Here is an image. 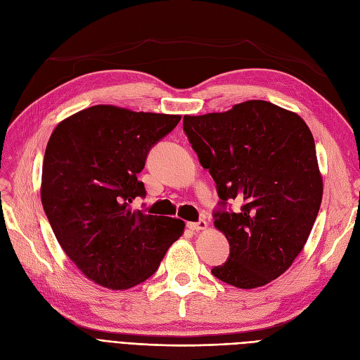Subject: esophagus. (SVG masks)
<instances>
[{
    "label": "esophagus",
    "instance_id": "1",
    "mask_svg": "<svg viewBox=\"0 0 360 360\" xmlns=\"http://www.w3.org/2000/svg\"><path fill=\"white\" fill-rule=\"evenodd\" d=\"M186 226L192 231H201V230H205V228H207V222L204 219H200L198 222H188Z\"/></svg>",
    "mask_w": 360,
    "mask_h": 360
}]
</instances>
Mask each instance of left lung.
<instances>
[{
  "label": "left lung",
  "instance_id": "1",
  "mask_svg": "<svg viewBox=\"0 0 360 360\" xmlns=\"http://www.w3.org/2000/svg\"><path fill=\"white\" fill-rule=\"evenodd\" d=\"M183 130L219 195L214 226L230 257L213 276L237 288L276 279L307 243L323 198L309 127L291 111L248 101L226 112L184 115ZM230 199L243 202L226 210Z\"/></svg>",
  "mask_w": 360,
  "mask_h": 360
}]
</instances>
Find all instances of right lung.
<instances>
[{
	"instance_id": "add662e5",
	"label": "right lung",
	"mask_w": 360,
	"mask_h": 360,
	"mask_svg": "<svg viewBox=\"0 0 360 360\" xmlns=\"http://www.w3.org/2000/svg\"><path fill=\"white\" fill-rule=\"evenodd\" d=\"M180 115L96 105L53 129L41 169V204L60 246L82 274L127 290L158 270L183 234L176 217L132 210L146 197L138 174Z\"/></svg>"
}]
</instances>
